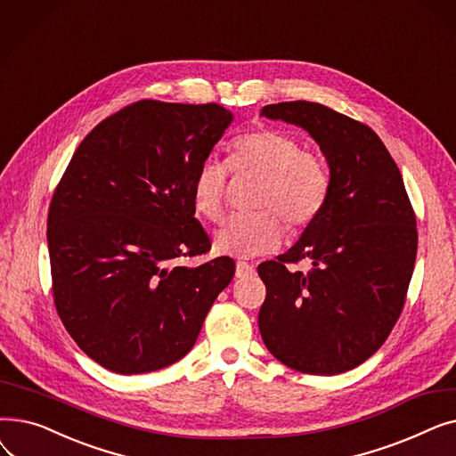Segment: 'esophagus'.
I'll list each match as a JSON object with an SVG mask.
<instances>
[{"mask_svg": "<svg viewBox=\"0 0 456 456\" xmlns=\"http://www.w3.org/2000/svg\"><path fill=\"white\" fill-rule=\"evenodd\" d=\"M251 273H253L251 265H248V262H242V260L236 262V277H246V275H251Z\"/></svg>", "mask_w": 456, "mask_h": 456, "instance_id": "34e87169", "label": "esophagus"}]
</instances>
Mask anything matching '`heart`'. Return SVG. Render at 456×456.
<instances>
[{
  "label": "heart",
  "instance_id": "heart-1",
  "mask_svg": "<svg viewBox=\"0 0 456 456\" xmlns=\"http://www.w3.org/2000/svg\"><path fill=\"white\" fill-rule=\"evenodd\" d=\"M289 131L262 127L238 136L229 153L232 172L260 175L253 214L232 216L214 234V251L231 256H256L275 251L284 225L297 232L322 214L330 190V175L320 155L301 150ZM227 164L205 160L191 181V203L208 222H218L225 207Z\"/></svg>",
  "mask_w": 456,
  "mask_h": 456
}]
</instances>
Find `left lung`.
<instances>
[{
  "mask_svg": "<svg viewBox=\"0 0 456 456\" xmlns=\"http://www.w3.org/2000/svg\"><path fill=\"white\" fill-rule=\"evenodd\" d=\"M313 136L330 174L329 200L301 238L258 265L260 337L279 362L337 375L361 366L401 316L418 251L416 214L397 164L368 126L313 102L266 105ZM311 260L308 274L286 264Z\"/></svg>",
  "mask_w": 456,
  "mask_h": 456,
  "instance_id": "left-lung-1",
  "label": "left lung"
}]
</instances>
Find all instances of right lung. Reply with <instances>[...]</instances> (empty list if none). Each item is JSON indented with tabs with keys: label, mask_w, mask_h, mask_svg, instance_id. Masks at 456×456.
I'll return each instance as SVG.
<instances>
[{
	"label": "right lung",
	"mask_w": 456,
	"mask_h": 456,
	"mask_svg": "<svg viewBox=\"0 0 456 456\" xmlns=\"http://www.w3.org/2000/svg\"><path fill=\"white\" fill-rule=\"evenodd\" d=\"M232 112L142 100L79 143L47 214L53 301L69 337L122 375L170 366L194 347L234 260L198 268L210 240L194 218L191 181Z\"/></svg>",
	"instance_id": "1"
}]
</instances>
